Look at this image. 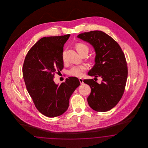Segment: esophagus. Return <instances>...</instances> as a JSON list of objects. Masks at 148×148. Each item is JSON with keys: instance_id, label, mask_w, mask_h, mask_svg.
<instances>
[{"instance_id": "1", "label": "esophagus", "mask_w": 148, "mask_h": 148, "mask_svg": "<svg viewBox=\"0 0 148 148\" xmlns=\"http://www.w3.org/2000/svg\"><path fill=\"white\" fill-rule=\"evenodd\" d=\"M79 81H80V84L81 85L84 84V81H83V79H82L80 78V79H79Z\"/></svg>"}]
</instances>
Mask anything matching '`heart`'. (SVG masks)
Instances as JSON below:
<instances>
[{
  "label": "heart",
  "mask_w": 148,
  "mask_h": 148,
  "mask_svg": "<svg viewBox=\"0 0 148 148\" xmlns=\"http://www.w3.org/2000/svg\"><path fill=\"white\" fill-rule=\"evenodd\" d=\"M76 49L77 52L82 55L86 51L88 52L89 48L87 45L82 43H78L76 45ZM62 60L64 62L66 61V55H65V51H64L62 53ZM87 70V67L85 66H74L71 68L68 71V74L70 76L76 77H81L83 76L84 73Z\"/></svg>",
  "instance_id": "heart-1"
}]
</instances>
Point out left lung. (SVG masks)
I'll list each match as a JSON object with an SVG mask.
<instances>
[{"instance_id":"left-lung-1","label":"left lung","mask_w":148,"mask_h":148,"mask_svg":"<svg viewBox=\"0 0 148 148\" xmlns=\"http://www.w3.org/2000/svg\"><path fill=\"white\" fill-rule=\"evenodd\" d=\"M77 37L92 45L96 53L95 64L88 74L103 79L100 84L93 79L84 80L91 88L88 103L97 112L108 111L118 103L125 90L128 73L125 55L116 41L103 32H84Z\"/></svg>"}]
</instances>
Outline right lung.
<instances>
[{"mask_svg": "<svg viewBox=\"0 0 148 148\" xmlns=\"http://www.w3.org/2000/svg\"><path fill=\"white\" fill-rule=\"evenodd\" d=\"M70 35L40 38L29 50L23 63L27 90L38 111L48 117L67 110L70 97L80 85L76 77H69L60 86L54 81L55 73L63 68V47Z\"/></svg>", "mask_w": 148, "mask_h": 148, "instance_id": "right-lung-1", "label": "right lung"}]
</instances>
